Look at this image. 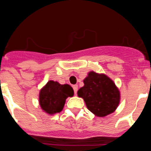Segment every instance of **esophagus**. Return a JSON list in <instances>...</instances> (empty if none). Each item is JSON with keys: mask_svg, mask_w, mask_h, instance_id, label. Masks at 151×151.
Masks as SVG:
<instances>
[{"mask_svg": "<svg viewBox=\"0 0 151 151\" xmlns=\"http://www.w3.org/2000/svg\"><path fill=\"white\" fill-rule=\"evenodd\" d=\"M73 90H74V93L76 94L77 91H78V85H73Z\"/></svg>", "mask_w": 151, "mask_h": 151, "instance_id": "1", "label": "esophagus"}]
</instances>
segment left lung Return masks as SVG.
Returning <instances> with one entry per match:
<instances>
[{
    "instance_id": "obj_1",
    "label": "left lung",
    "mask_w": 151,
    "mask_h": 151,
    "mask_svg": "<svg viewBox=\"0 0 151 151\" xmlns=\"http://www.w3.org/2000/svg\"><path fill=\"white\" fill-rule=\"evenodd\" d=\"M83 87L78 91L88 109L97 116L113 113L119 104L120 94L114 82L104 74L90 72L84 79Z\"/></svg>"
}]
</instances>
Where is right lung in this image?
<instances>
[{
  "label": "right lung",
  "mask_w": 151,
  "mask_h": 151,
  "mask_svg": "<svg viewBox=\"0 0 151 151\" xmlns=\"http://www.w3.org/2000/svg\"><path fill=\"white\" fill-rule=\"evenodd\" d=\"M73 89L69 85H60L57 82L49 81L40 91V105L42 110L49 114L60 113L66 98L73 97Z\"/></svg>",
  "instance_id": "right-lung-1"
}]
</instances>
